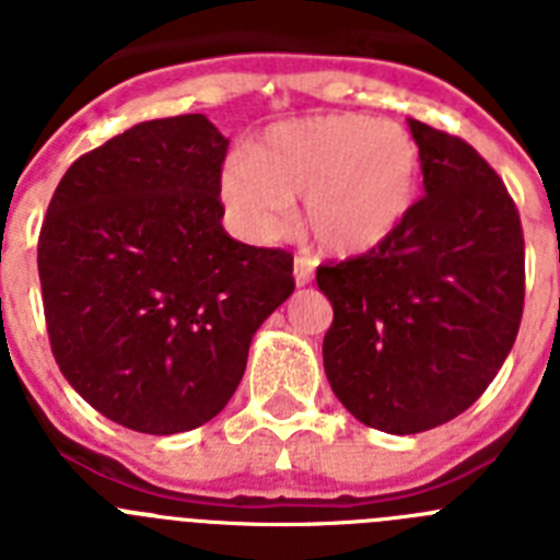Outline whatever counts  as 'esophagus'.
Returning a JSON list of instances; mask_svg holds the SVG:
<instances>
[{
  "instance_id": "esophagus-1",
  "label": "esophagus",
  "mask_w": 560,
  "mask_h": 560,
  "mask_svg": "<svg viewBox=\"0 0 560 560\" xmlns=\"http://www.w3.org/2000/svg\"><path fill=\"white\" fill-rule=\"evenodd\" d=\"M314 280V264H311L308 257L296 255L294 257V283L296 285H308Z\"/></svg>"
}]
</instances>
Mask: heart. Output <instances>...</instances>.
Listing matches in <instances>:
<instances>
[{
  "label": "heart",
  "mask_w": 560,
  "mask_h": 560,
  "mask_svg": "<svg viewBox=\"0 0 560 560\" xmlns=\"http://www.w3.org/2000/svg\"><path fill=\"white\" fill-rule=\"evenodd\" d=\"M420 148L398 122L368 114H311L277 122L249 156H230L219 192L235 226L277 237L303 199V226L334 257L378 249L420 196Z\"/></svg>",
  "instance_id": "obj_1"
}]
</instances>
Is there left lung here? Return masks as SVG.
Wrapping results in <instances>:
<instances>
[{
    "label": "left lung",
    "mask_w": 560,
    "mask_h": 560,
    "mask_svg": "<svg viewBox=\"0 0 560 560\" xmlns=\"http://www.w3.org/2000/svg\"><path fill=\"white\" fill-rule=\"evenodd\" d=\"M427 196L387 244L316 269L334 305L330 389L387 434L448 423L497 378L524 308V235L502 179L468 142L409 120Z\"/></svg>",
    "instance_id": "obj_1"
}]
</instances>
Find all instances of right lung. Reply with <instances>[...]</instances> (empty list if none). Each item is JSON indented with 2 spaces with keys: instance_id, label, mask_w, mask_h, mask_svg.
<instances>
[{
  "instance_id": "add662e5",
  "label": "right lung",
  "mask_w": 560,
  "mask_h": 560,
  "mask_svg": "<svg viewBox=\"0 0 560 560\" xmlns=\"http://www.w3.org/2000/svg\"><path fill=\"white\" fill-rule=\"evenodd\" d=\"M226 140L205 114L148 120L83 153L38 235L58 368L142 434L190 432L237 389L252 336L294 291V257L221 226Z\"/></svg>"
}]
</instances>
